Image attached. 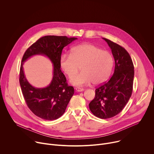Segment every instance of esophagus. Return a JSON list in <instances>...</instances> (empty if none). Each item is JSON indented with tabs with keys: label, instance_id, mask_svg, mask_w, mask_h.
<instances>
[{
	"label": "esophagus",
	"instance_id": "esophagus-1",
	"mask_svg": "<svg viewBox=\"0 0 154 154\" xmlns=\"http://www.w3.org/2000/svg\"><path fill=\"white\" fill-rule=\"evenodd\" d=\"M75 90L77 91L78 92H81V91H83L84 90L83 88H80V87H77L75 88Z\"/></svg>",
	"mask_w": 154,
	"mask_h": 154
}]
</instances>
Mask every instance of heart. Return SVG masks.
<instances>
[{
	"mask_svg": "<svg viewBox=\"0 0 154 154\" xmlns=\"http://www.w3.org/2000/svg\"><path fill=\"white\" fill-rule=\"evenodd\" d=\"M60 66L68 77H73L80 66L81 72L70 80L73 85L83 86L91 83L98 85L105 82L110 75L114 60L108 51L86 42L72 48L71 54H62Z\"/></svg>",
	"mask_w": 154,
	"mask_h": 154,
	"instance_id": "b5f03b06",
	"label": "heart"
}]
</instances>
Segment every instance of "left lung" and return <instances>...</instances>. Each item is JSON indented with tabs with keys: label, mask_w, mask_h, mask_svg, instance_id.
<instances>
[{
	"label": "left lung",
	"mask_w": 154,
	"mask_h": 154,
	"mask_svg": "<svg viewBox=\"0 0 154 154\" xmlns=\"http://www.w3.org/2000/svg\"><path fill=\"white\" fill-rule=\"evenodd\" d=\"M111 48L115 61L113 75L95 90L90 103L92 113L100 119H108L119 114L127 103L133 91L134 66L128 52L118 44L103 38Z\"/></svg>",
	"instance_id": "obj_1"
}]
</instances>
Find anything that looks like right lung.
I'll return each mask as SVG.
<instances>
[{
    "instance_id": "1",
    "label": "right lung",
    "mask_w": 154,
    "mask_h": 154,
    "mask_svg": "<svg viewBox=\"0 0 154 154\" xmlns=\"http://www.w3.org/2000/svg\"><path fill=\"white\" fill-rule=\"evenodd\" d=\"M66 36L48 35L37 40L25 52L20 64L19 83L25 101L36 116L45 120H55L61 116L74 93V89L69 86L61 72L60 58L63 49L77 39ZM35 54L47 56L54 65L51 83L44 89H37L26 80L23 70V62Z\"/></svg>"
}]
</instances>
